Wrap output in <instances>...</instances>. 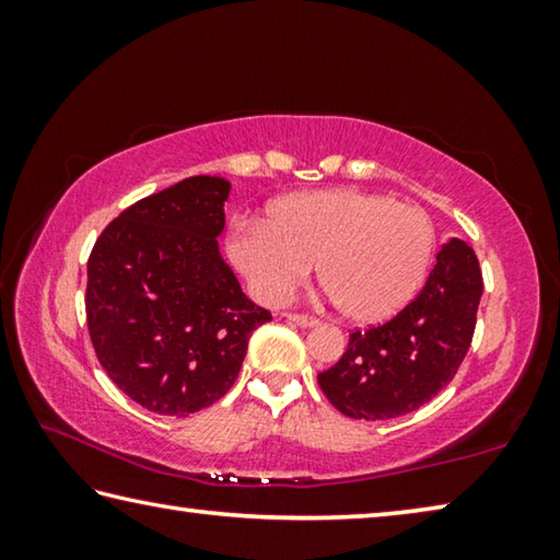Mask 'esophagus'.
Instances as JSON below:
<instances>
[{
    "label": "esophagus",
    "mask_w": 560,
    "mask_h": 560,
    "mask_svg": "<svg viewBox=\"0 0 560 560\" xmlns=\"http://www.w3.org/2000/svg\"><path fill=\"white\" fill-rule=\"evenodd\" d=\"M283 318H287L289 324H293V326H301V328H314V326H318V320H316V318H311V316H301V314H283Z\"/></svg>",
    "instance_id": "esophagus-1"
}]
</instances>
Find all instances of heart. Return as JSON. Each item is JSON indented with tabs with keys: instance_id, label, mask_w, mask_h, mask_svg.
I'll use <instances>...</instances> for the list:
<instances>
[{
	"instance_id": "obj_1",
	"label": "heart",
	"mask_w": 560,
	"mask_h": 560,
	"mask_svg": "<svg viewBox=\"0 0 560 560\" xmlns=\"http://www.w3.org/2000/svg\"><path fill=\"white\" fill-rule=\"evenodd\" d=\"M432 252L422 210L350 187L281 197L267 220L234 222L226 236V254L259 301L283 303L318 264L320 287L358 324L395 316L420 289Z\"/></svg>"
}]
</instances>
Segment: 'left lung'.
Here are the masks:
<instances>
[{"mask_svg":"<svg viewBox=\"0 0 560 560\" xmlns=\"http://www.w3.org/2000/svg\"><path fill=\"white\" fill-rule=\"evenodd\" d=\"M481 291L477 254L452 236L412 303L350 334L338 363L318 373L320 390L353 420H393L430 402L467 355Z\"/></svg>","mask_w":560,"mask_h":560,"instance_id":"1","label":"left lung"}]
</instances>
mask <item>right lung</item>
<instances>
[{
    "instance_id": "add662e5",
    "label": "right lung",
    "mask_w": 560,
    "mask_h": 560,
    "mask_svg": "<svg viewBox=\"0 0 560 560\" xmlns=\"http://www.w3.org/2000/svg\"><path fill=\"white\" fill-rule=\"evenodd\" d=\"M230 179L195 175L130 205L89 257L86 318L103 371L130 400L187 417L234 385L271 320L244 296L217 236Z\"/></svg>"
}]
</instances>
